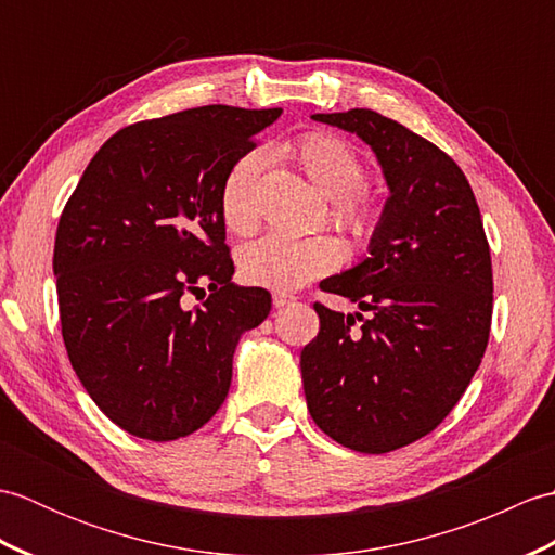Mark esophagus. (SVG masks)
Segmentation results:
<instances>
[{
  "label": "esophagus",
  "instance_id": "34e87169",
  "mask_svg": "<svg viewBox=\"0 0 555 555\" xmlns=\"http://www.w3.org/2000/svg\"><path fill=\"white\" fill-rule=\"evenodd\" d=\"M271 302H274V308L276 310H281V308H286V305H293L296 302V296H291V293H274V298H271Z\"/></svg>",
  "mask_w": 555,
  "mask_h": 555
}]
</instances>
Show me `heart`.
I'll return each mask as SVG.
<instances>
[{
	"label": "heart",
	"instance_id": "b5f03b06",
	"mask_svg": "<svg viewBox=\"0 0 555 555\" xmlns=\"http://www.w3.org/2000/svg\"><path fill=\"white\" fill-rule=\"evenodd\" d=\"M302 171L320 191L336 199L334 217L346 227L362 231L367 211L356 199V191L364 183V164L346 140L328 133H310L293 147ZM262 169V155L247 152L227 173L219 195L221 219L227 229L245 235L257 227L255 181ZM344 247L332 235H305L293 238L284 233H269L245 245L241 253V274L253 286L293 291L308 281L336 269Z\"/></svg>",
	"mask_w": 555,
	"mask_h": 555
}]
</instances>
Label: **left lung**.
<instances>
[{
    "label": "left lung",
    "mask_w": 555,
    "mask_h": 555,
    "mask_svg": "<svg viewBox=\"0 0 555 555\" xmlns=\"http://www.w3.org/2000/svg\"><path fill=\"white\" fill-rule=\"evenodd\" d=\"M312 119L370 145L388 197L367 257L320 284L360 312L314 305L320 334L300 352L305 400L340 446L388 453L439 427L485 358L489 243L465 173L429 140L372 109Z\"/></svg>",
    "instance_id": "obj_1"
}]
</instances>
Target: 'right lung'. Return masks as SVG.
<instances>
[{
    "mask_svg": "<svg viewBox=\"0 0 555 555\" xmlns=\"http://www.w3.org/2000/svg\"><path fill=\"white\" fill-rule=\"evenodd\" d=\"M284 109L227 104L112 135L59 219L54 276L68 360L114 424L147 441L193 434L227 400L233 352L271 310L231 284L219 195ZM210 298L182 308L188 289Z\"/></svg>",
    "mask_w": 555,
    "mask_h": 555,
    "instance_id": "right-lung-1",
    "label": "right lung"
}]
</instances>
